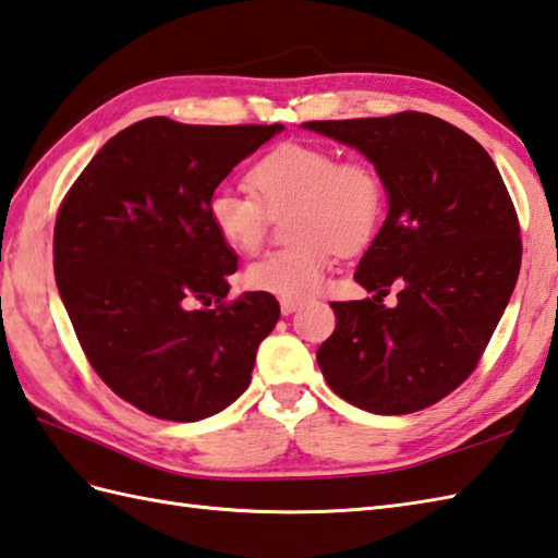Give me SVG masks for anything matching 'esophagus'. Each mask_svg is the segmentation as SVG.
I'll list each match as a JSON object with an SVG mask.
<instances>
[{
    "label": "esophagus",
    "mask_w": 558,
    "mask_h": 558,
    "mask_svg": "<svg viewBox=\"0 0 558 558\" xmlns=\"http://www.w3.org/2000/svg\"><path fill=\"white\" fill-rule=\"evenodd\" d=\"M279 305H281V313H283V315H291V313L299 311L301 301H295V299H281Z\"/></svg>",
    "instance_id": "34e87169"
}]
</instances>
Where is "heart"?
<instances>
[{
    "label": "heart",
    "instance_id": "heart-1",
    "mask_svg": "<svg viewBox=\"0 0 558 558\" xmlns=\"http://www.w3.org/2000/svg\"><path fill=\"white\" fill-rule=\"evenodd\" d=\"M251 195L219 189L207 201L217 236L236 253H253L265 239L267 213H289L293 245L271 251L245 269V283L279 299H305L322 289L339 251L363 245L379 221L384 189L361 159H343L327 147L281 143L247 169Z\"/></svg>",
    "mask_w": 558,
    "mask_h": 558
}]
</instances>
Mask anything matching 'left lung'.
<instances>
[{"label":"left lung","instance_id":"left-lung-1","mask_svg":"<svg viewBox=\"0 0 558 558\" xmlns=\"http://www.w3.org/2000/svg\"><path fill=\"white\" fill-rule=\"evenodd\" d=\"M303 129L365 155L389 207L353 275L375 295L331 303L317 365L367 413L423 411L473 373L509 305L523 253L511 195L485 147L423 111Z\"/></svg>","mask_w":558,"mask_h":558}]
</instances>
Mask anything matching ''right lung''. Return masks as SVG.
<instances>
[{
  "instance_id": "1",
  "label": "right lung",
  "mask_w": 558,
  "mask_h": 558,
  "mask_svg": "<svg viewBox=\"0 0 558 558\" xmlns=\"http://www.w3.org/2000/svg\"><path fill=\"white\" fill-rule=\"evenodd\" d=\"M281 131L143 119L100 147L61 203V303L95 373L147 415L195 423L251 384L279 303L263 291L225 303L239 265L209 227L207 201Z\"/></svg>"
}]
</instances>
